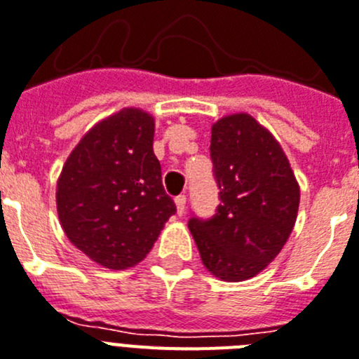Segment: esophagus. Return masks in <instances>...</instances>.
Returning a JSON list of instances; mask_svg holds the SVG:
<instances>
[{
	"label": "esophagus",
	"instance_id": "esophagus-1",
	"mask_svg": "<svg viewBox=\"0 0 359 359\" xmlns=\"http://www.w3.org/2000/svg\"><path fill=\"white\" fill-rule=\"evenodd\" d=\"M174 201H176V211H177V215L182 216L183 212H185V203H187V198L183 196V194H182V196H177L176 200H174Z\"/></svg>",
	"mask_w": 359,
	"mask_h": 359
}]
</instances>
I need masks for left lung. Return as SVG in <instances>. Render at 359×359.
<instances>
[{
  "label": "left lung",
  "mask_w": 359,
  "mask_h": 359,
  "mask_svg": "<svg viewBox=\"0 0 359 359\" xmlns=\"http://www.w3.org/2000/svg\"><path fill=\"white\" fill-rule=\"evenodd\" d=\"M211 159L220 187L218 212L189 229L209 273L242 283L280 253L297 220L301 191L273 133L250 114H231L211 128Z\"/></svg>",
  "instance_id": "8db88e82"
}]
</instances>
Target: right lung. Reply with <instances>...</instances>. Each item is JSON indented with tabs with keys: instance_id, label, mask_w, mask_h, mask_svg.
Here are the masks:
<instances>
[{
	"instance_id": "1",
	"label": "right lung",
	"mask_w": 359,
	"mask_h": 359,
	"mask_svg": "<svg viewBox=\"0 0 359 359\" xmlns=\"http://www.w3.org/2000/svg\"><path fill=\"white\" fill-rule=\"evenodd\" d=\"M154 130L144 109H119L84 133L56 182L62 229L102 268L139 264L176 212L163 189Z\"/></svg>"
}]
</instances>
